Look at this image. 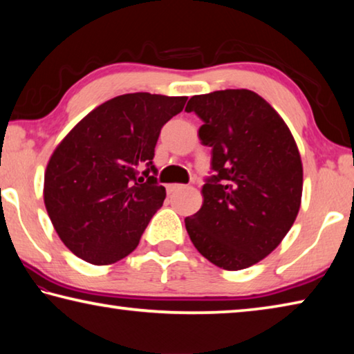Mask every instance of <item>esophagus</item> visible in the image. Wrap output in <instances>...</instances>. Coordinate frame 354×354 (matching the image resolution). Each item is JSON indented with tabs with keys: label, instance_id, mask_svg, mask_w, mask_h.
Here are the masks:
<instances>
[{
	"label": "esophagus",
	"instance_id": "esophagus-1",
	"mask_svg": "<svg viewBox=\"0 0 354 354\" xmlns=\"http://www.w3.org/2000/svg\"><path fill=\"white\" fill-rule=\"evenodd\" d=\"M185 187H187V185H184V184H170L167 189H169V194H175V192L183 190Z\"/></svg>",
	"mask_w": 354,
	"mask_h": 354
}]
</instances>
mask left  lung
<instances>
[{
    "mask_svg": "<svg viewBox=\"0 0 354 354\" xmlns=\"http://www.w3.org/2000/svg\"><path fill=\"white\" fill-rule=\"evenodd\" d=\"M185 111L203 120L198 137L212 148L214 171L185 230L214 266L251 267L278 247L297 218L303 192L297 143L279 113L247 88L195 95Z\"/></svg>",
    "mask_w": 354,
    "mask_h": 354,
    "instance_id": "left-lung-1",
    "label": "left lung"
}]
</instances>
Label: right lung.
Segmentation results:
<instances>
[{
    "instance_id": "1",
    "label": "right lung",
    "mask_w": 354,
    "mask_h": 354,
    "mask_svg": "<svg viewBox=\"0 0 354 354\" xmlns=\"http://www.w3.org/2000/svg\"><path fill=\"white\" fill-rule=\"evenodd\" d=\"M185 101L147 92L120 95L87 113L59 143L46 165L44 200L71 253L107 266L137 248L165 200L153 165L156 143Z\"/></svg>"
}]
</instances>
